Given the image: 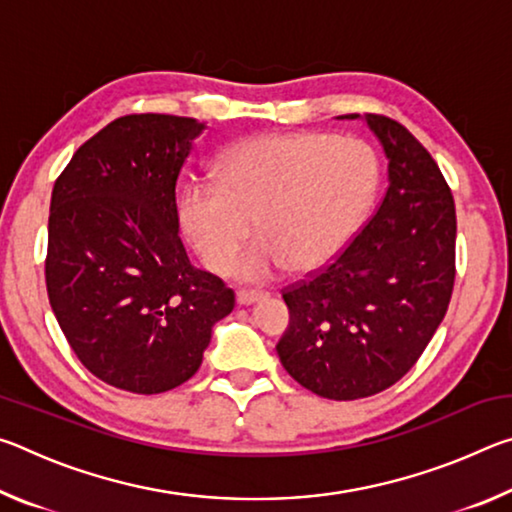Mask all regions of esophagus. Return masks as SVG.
I'll return each mask as SVG.
<instances>
[{"instance_id": "1", "label": "esophagus", "mask_w": 512, "mask_h": 512, "mask_svg": "<svg viewBox=\"0 0 512 512\" xmlns=\"http://www.w3.org/2000/svg\"><path fill=\"white\" fill-rule=\"evenodd\" d=\"M262 298H266L264 291H255V289H239L237 291L239 305H253V302H259Z\"/></svg>"}]
</instances>
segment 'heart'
<instances>
[{"instance_id":"b5f03b06","label":"heart","mask_w":512,"mask_h":512,"mask_svg":"<svg viewBox=\"0 0 512 512\" xmlns=\"http://www.w3.org/2000/svg\"><path fill=\"white\" fill-rule=\"evenodd\" d=\"M381 183L375 146L361 137L275 133L228 149L219 180H194L180 196V221L214 273L230 271L239 250L244 280L300 273L339 257L366 221Z\"/></svg>"}]
</instances>
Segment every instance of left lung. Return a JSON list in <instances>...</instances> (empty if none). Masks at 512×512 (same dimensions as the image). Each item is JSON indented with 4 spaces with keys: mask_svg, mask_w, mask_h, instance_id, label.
Instances as JSON below:
<instances>
[{
    "mask_svg": "<svg viewBox=\"0 0 512 512\" xmlns=\"http://www.w3.org/2000/svg\"><path fill=\"white\" fill-rule=\"evenodd\" d=\"M363 119L388 158L386 194L332 264L282 291L291 320L277 343L300 386L339 402L386 391L415 366L456 277V207L436 160L395 119Z\"/></svg>",
    "mask_w": 512,
    "mask_h": 512,
    "instance_id": "8db88e82",
    "label": "left lung"
}]
</instances>
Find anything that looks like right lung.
Wrapping results in <instances>:
<instances>
[{"label": "right lung", "mask_w": 512, "mask_h": 512, "mask_svg": "<svg viewBox=\"0 0 512 512\" xmlns=\"http://www.w3.org/2000/svg\"><path fill=\"white\" fill-rule=\"evenodd\" d=\"M203 128L155 112L119 117L51 192L49 305L83 366L121 391L185 384L235 307V291L189 264L178 237L176 183Z\"/></svg>", "instance_id": "add662e5"}]
</instances>
